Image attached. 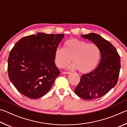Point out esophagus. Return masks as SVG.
<instances>
[{"instance_id":"esophagus-1","label":"esophagus","mask_w":127,"mask_h":127,"mask_svg":"<svg viewBox=\"0 0 127 127\" xmlns=\"http://www.w3.org/2000/svg\"><path fill=\"white\" fill-rule=\"evenodd\" d=\"M63 73L64 74H69L70 73V72H64Z\"/></svg>"}]
</instances>
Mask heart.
<instances>
[{"instance_id":"heart-1","label":"heart","mask_w":127,"mask_h":127,"mask_svg":"<svg viewBox=\"0 0 127 127\" xmlns=\"http://www.w3.org/2000/svg\"><path fill=\"white\" fill-rule=\"evenodd\" d=\"M100 58V50L94 43L72 38L66 41L64 48H58L54 53L55 63L63 68L70 63V68L78 69L82 73H87L95 69Z\"/></svg>"}]
</instances>
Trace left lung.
Returning a JSON list of instances; mask_svg holds the SVG:
<instances>
[{
	"instance_id": "obj_1",
	"label": "left lung",
	"mask_w": 127,
	"mask_h": 127,
	"mask_svg": "<svg viewBox=\"0 0 127 127\" xmlns=\"http://www.w3.org/2000/svg\"><path fill=\"white\" fill-rule=\"evenodd\" d=\"M81 36L98 46L101 60L95 69L81 76L74 92L83 99H97L117 85L120 69V56L115 47L100 35L91 33Z\"/></svg>"
}]
</instances>
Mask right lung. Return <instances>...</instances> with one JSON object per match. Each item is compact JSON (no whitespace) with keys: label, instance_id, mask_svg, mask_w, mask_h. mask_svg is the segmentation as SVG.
I'll list each match as a JSON object with an SVG mask.
<instances>
[{"label":"right lung","instance_id":"add662e5","mask_svg":"<svg viewBox=\"0 0 127 127\" xmlns=\"http://www.w3.org/2000/svg\"><path fill=\"white\" fill-rule=\"evenodd\" d=\"M64 34L42 32L23 37L10 51L8 76L18 91L30 98H37L50 90L59 70L54 53Z\"/></svg>","mask_w":127,"mask_h":127}]
</instances>
